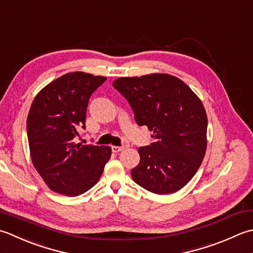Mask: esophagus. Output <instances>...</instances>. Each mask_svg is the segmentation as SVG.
<instances>
[{
	"mask_svg": "<svg viewBox=\"0 0 253 253\" xmlns=\"http://www.w3.org/2000/svg\"><path fill=\"white\" fill-rule=\"evenodd\" d=\"M123 148H125L123 146H112V147H111V149H112V152H113V153H119V152H121V151H122Z\"/></svg>",
	"mask_w": 253,
	"mask_h": 253,
	"instance_id": "34e87169",
	"label": "esophagus"
}]
</instances>
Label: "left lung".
<instances>
[{
	"instance_id": "obj_1",
	"label": "left lung",
	"mask_w": 253,
	"mask_h": 253,
	"mask_svg": "<svg viewBox=\"0 0 253 253\" xmlns=\"http://www.w3.org/2000/svg\"><path fill=\"white\" fill-rule=\"evenodd\" d=\"M112 85L130 104L137 125L153 131L154 142L138 148L141 159L131 170L133 180L156 194L179 191L205 155L208 117L202 101L169 74L120 77Z\"/></svg>"
}]
</instances>
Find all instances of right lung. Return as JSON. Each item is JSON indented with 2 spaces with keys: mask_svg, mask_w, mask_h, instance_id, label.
<instances>
[{
  "mask_svg": "<svg viewBox=\"0 0 253 253\" xmlns=\"http://www.w3.org/2000/svg\"><path fill=\"white\" fill-rule=\"evenodd\" d=\"M105 76L72 72L41 89L30 107L27 136L34 167L52 191L76 197L98 182L109 146L74 143L85 128L88 100Z\"/></svg>",
  "mask_w": 253,
  "mask_h": 253,
  "instance_id": "obj_1",
  "label": "right lung"
}]
</instances>
